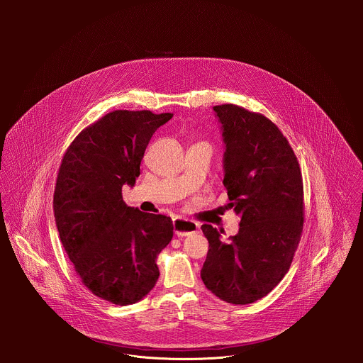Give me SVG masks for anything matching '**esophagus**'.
Here are the masks:
<instances>
[{
    "mask_svg": "<svg viewBox=\"0 0 363 363\" xmlns=\"http://www.w3.org/2000/svg\"><path fill=\"white\" fill-rule=\"evenodd\" d=\"M173 229H174V233L179 238H183V236H189V235L197 232L199 230V223H196L193 220L176 218V219H173Z\"/></svg>",
    "mask_w": 363,
    "mask_h": 363,
    "instance_id": "obj_1",
    "label": "esophagus"
}]
</instances>
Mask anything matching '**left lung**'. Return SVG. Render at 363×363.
<instances>
[{
	"label": "left lung",
	"mask_w": 363,
	"mask_h": 363,
	"mask_svg": "<svg viewBox=\"0 0 363 363\" xmlns=\"http://www.w3.org/2000/svg\"><path fill=\"white\" fill-rule=\"evenodd\" d=\"M225 144L223 186L240 216L238 235L201 226L209 243L201 278L232 305L268 295L288 272L303 229V182L288 140L265 116L236 104L213 106Z\"/></svg>",
	"instance_id": "left-lung-1"
}]
</instances>
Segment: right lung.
<instances>
[{"mask_svg":"<svg viewBox=\"0 0 363 363\" xmlns=\"http://www.w3.org/2000/svg\"><path fill=\"white\" fill-rule=\"evenodd\" d=\"M173 117L150 110H114L86 127L62 157L54 189L61 243L82 284L98 298L127 306L159 278L156 259L173 238L169 216L123 201L134 186L156 130Z\"/></svg>","mask_w":363,"mask_h":363,"instance_id":"add662e5","label":"right lung"}]
</instances>
